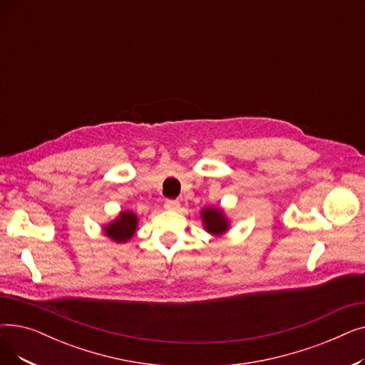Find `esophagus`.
I'll return each instance as SVG.
<instances>
[{
    "label": "esophagus",
    "instance_id": "34e87169",
    "mask_svg": "<svg viewBox=\"0 0 365 365\" xmlns=\"http://www.w3.org/2000/svg\"><path fill=\"white\" fill-rule=\"evenodd\" d=\"M179 207H180V202L176 200H167L164 202V208L168 210V212H176V210H179Z\"/></svg>",
    "mask_w": 365,
    "mask_h": 365
}]
</instances>
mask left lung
Here are the masks:
<instances>
[{"mask_svg": "<svg viewBox=\"0 0 365 365\" xmlns=\"http://www.w3.org/2000/svg\"><path fill=\"white\" fill-rule=\"evenodd\" d=\"M201 220L204 229L215 237H222L231 227V222L226 217L225 212L219 207H205L201 210Z\"/></svg>", "mask_w": 365, "mask_h": 365, "instance_id": "left-lung-1", "label": "left lung"}]
</instances>
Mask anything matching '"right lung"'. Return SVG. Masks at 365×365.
<instances>
[{
  "instance_id": "1",
  "label": "right lung",
  "mask_w": 365,
  "mask_h": 365,
  "mask_svg": "<svg viewBox=\"0 0 365 365\" xmlns=\"http://www.w3.org/2000/svg\"><path fill=\"white\" fill-rule=\"evenodd\" d=\"M138 223H139L138 216L134 215L133 212H128V210H125V212H121L117 216V219L103 226V232L113 242L124 244L128 240H131V237L134 234H136Z\"/></svg>"
}]
</instances>
